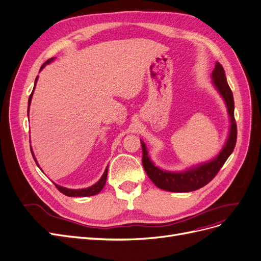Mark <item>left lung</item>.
I'll list each match as a JSON object with an SVG mask.
<instances>
[{
    "mask_svg": "<svg viewBox=\"0 0 261 261\" xmlns=\"http://www.w3.org/2000/svg\"><path fill=\"white\" fill-rule=\"evenodd\" d=\"M213 83L217 91L222 96L224 102L228 108V113L230 116L231 126L229 137L227 139L226 145L220 151V153L206 163L200 164L195 167H192L185 172H166L155 166L152 163L145 142L141 141L142 148V165L145 168L147 175L158 188L163 189L169 192H190L197 190L212 181L214 177L218 174L220 168L223 166L224 162L228 160L232 153L233 149L237 143V123L234 119V100H233V94L231 88L227 82L224 70L219 62H216V66L212 73Z\"/></svg>",
    "mask_w": 261,
    "mask_h": 261,
    "instance_id": "8db88e82",
    "label": "left lung"
}]
</instances>
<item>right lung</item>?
Masks as SVG:
<instances>
[{
    "label": "right lung",
    "instance_id": "add662e5",
    "mask_svg": "<svg viewBox=\"0 0 261 261\" xmlns=\"http://www.w3.org/2000/svg\"><path fill=\"white\" fill-rule=\"evenodd\" d=\"M53 59H54V58H50V59H48L46 62H45V64H43V66L41 67V70L43 69V67H44L45 65H47V64H49L50 61H53ZM37 81H38V77L35 79V83H37ZM34 87H35V84H34ZM32 94H33V91H32V93H31V95H30V97H29V101H28V113H29V106H30V103H31ZM30 148H31V147H30ZM31 153H32V156H33V159H34V161H35V163H37V165L39 166L37 160H35V156L33 155V151H32V150H31ZM39 167H40V166H39ZM107 175H108V166H107V168H106V170H105V173H103L102 177L99 179V180H98V182H96V184L93 185L92 187H88V188H85V189H76V190H75V189L64 188V187L58 186V185H56V184H55V186H56V188L58 189V190H59L61 193H64V194L67 195V196H71V197H74V196H91V195L98 194V193H99V192L102 190V188H103L105 185H106Z\"/></svg>",
    "mask_w": 261,
    "mask_h": 261
}]
</instances>
